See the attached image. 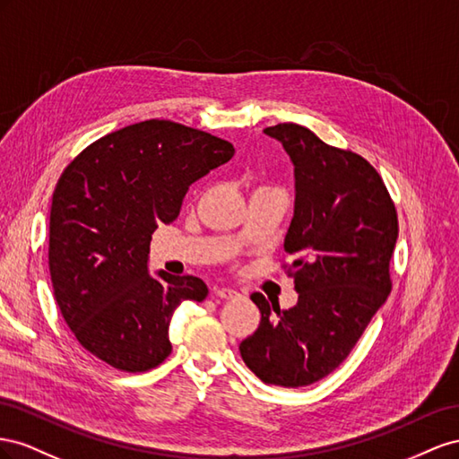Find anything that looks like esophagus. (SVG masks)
I'll use <instances>...</instances> for the list:
<instances>
[{
  "label": "esophagus",
  "instance_id": "34e87169",
  "mask_svg": "<svg viewBox=\"0 0 459 459\" xmlns=\"http://www.w3.org/2000/svg\"><path fill=\"white\" fill-rule=\"evenodd\" d=\"M213 294L217 298H221V299H232V298L238 296V292L234 290V288H227V286H215L213 288Z\"/></svg>",
  "mask_w": 459,
  "mask_h": 459
}]
</instances>
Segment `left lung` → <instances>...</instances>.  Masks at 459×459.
Here are the masks:
<instances>
[{"label": "left lung", "instance_id": "8db88e82", "mask_svg": "<svg viewBox=\"0 0 459 459\" xmlns=\"http://www.w3.org/2000/svg\"><path fill=\"white\" fill-rule=\"evenodd\" d=\"M264 133L294 163L296 204L284 238L294 259L282 267L298 304L281 309L254 292L261 321L242 340L240 356L264 383L296 388L333 373L386 302L398 215L381 175L361 155L294 123Z\"/></svg>", "mask_w": 459, "mask_h": 459}]
</instances>
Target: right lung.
<instances>
[{"instance_id": "right-lung-1", "label": "right lung", "mask_w": 459, "mask_h": 459, "mask_svg": "<svg viewBox=\"0 0 459 459\" xmlns=\"http://www.w3.org/2000/svg\"><path fill=\"white\" fill-rule=\"evenodd\" d=\"M234 155L230 142L150 119L91 142L65 167L49 213L48 264L56 302L91 356L126 373L150 371L173 346L169 323L202 279L148 273L155 229L178 217L192 182Z\"/></svg>"}]
</instances>
